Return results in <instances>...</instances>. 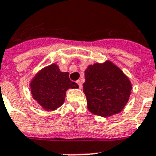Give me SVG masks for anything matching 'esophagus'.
<instances>
[{
  "mask_svg": "<svg viewBox=\"0 0 156 156\" xmlns=\"http://www.w3.org/2000/svg\"><path fill=\"white\" fill-rule=\"evenodd\" d=\"M77 83H78V87H79V88H80V89H82V88H83V83H82V81L78 80L77 81Z\"/></svg>",
  "mask_w": 156,
  "mask_h": 156,
  "instance_id": "esophagus-1",
  "label": "esophagus"
}]
</instances>
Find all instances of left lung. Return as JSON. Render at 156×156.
<instances>
[{
  "label": "left lung",
  "instance_id": "left-lung-1",
  "mask_svg": "<svg viewBox=\"0 0 156 156\" xmlns=\"http://www.w3.org/2000/svg\"><path fill=\"white\" fill-rule=\"evenodd\" d=\"M83 92L88 110L108 117L121 112L131 94L130 80L112 61L95 63L85 70Z\"/></svg>",
  "mask_w": 156,
  "mask_h": 156
}]
</instances>
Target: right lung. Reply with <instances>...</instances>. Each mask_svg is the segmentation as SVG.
I'll list each match as a JSON object with an SVG mask.
<instances>
[{
    "label": "right lung",
    "instance_id": "right-lung-1",
    "mask_svg": "<svg viewBox=\"0 0 156 156\" xmlns=\"http://www.w3.org/2000/svg\"><path fill=\"white\" fill-rule=\"evenodd\" d=\"M32 98L46 111H54L65 102L66 90L78 88L69 79L68 72H61L56 64L40 69L30 83Z\"/></svg>",
    "mask_w": 156,
    "mask_h": 156
}]
</instances>
